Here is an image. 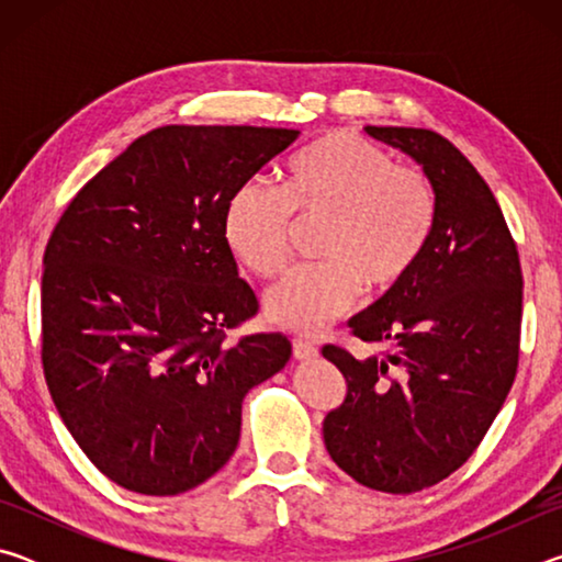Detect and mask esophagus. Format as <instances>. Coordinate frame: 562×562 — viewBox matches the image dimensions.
<instances>
[{
    "instance_id": "obj_1",
    "label": "esophagus",
    "mask_w": 562,
    "mask_h": 562,
    "mask_svg": "<svg viewBox=\"0 0 562 562\" xmlns=\"http://www.w3.org/2000/svg\"><path fill=\"white\" fill-rule=\"evenodd\" d=\"M292 351H294V357H297L300 361H310V359H317L319 357V349H317L315 341L302 339V337H297V339L292 341Z\"/></svg>"
}]
</instances>
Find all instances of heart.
Returning a JSON list of instances; mask_svg holds the SVG:
<instances>
[{
  "mask_svg": "<svg viewBox=\"0 0 562 562\" xmlns=\"http://www.w3.org/2000/svg\"><path fill=\"white\" fill-rule=\"evenodd\" d=\"M274 190H237L225 207L223 237L245 270L274 280L292 260L294 227L319 225L312 243L319 265L294 272L265 300L272 322L304 335L349 312L361 290L384 297L402 288L439 223L431 178L347 131L294 154L278 170Z\"/></svg>",
  "mask_w": 562,
  "mask_h": 562,
  "instance_id": "obj_1",
  "label": "heart"
}]
</instances>
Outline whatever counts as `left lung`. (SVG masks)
<instances>
[{
  "mask_svg": "<svg viewBox=\"0 0 562 562\" xmlns=\"http://www.w3.org/2000/svg\"><path fill=\"white\" fill-rule=\"evenodd\" d=\"M424 166L439 198L434 240L402 288L349 322L382 351L322 349L347 382L325 446L361 486L416 493L471 459L518 372L522 272L486 180L429 128L367 126Z\"/></svg>",
  "mask_w": 562,
  "mask_h": 562,
  "instance_id": "obj_1",
  "label": "left lung"
}]
</instances>
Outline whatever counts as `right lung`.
I'll list each match as a JSON object with an SVG mask.
<instances>
[{
  "instance_id": "add662e5",
  "label": "right lung",
  "mask_w": 562,
  "mask_h": 562,
  "mask_svg": "<svg viewBox=\"0 0 562 562\" xmlns=\"http://www.w3.org/2000/svg\"><path fill=\"white\" fill-rule=\"evenodd\" d=\"M300 131L164 126L66 205L44 250L42 367L89 461L178 496L231 461L243 398L288 364L280 331L227 341L260 302L223 237L231 198Z\"/></svg>"
}]
</instances>
